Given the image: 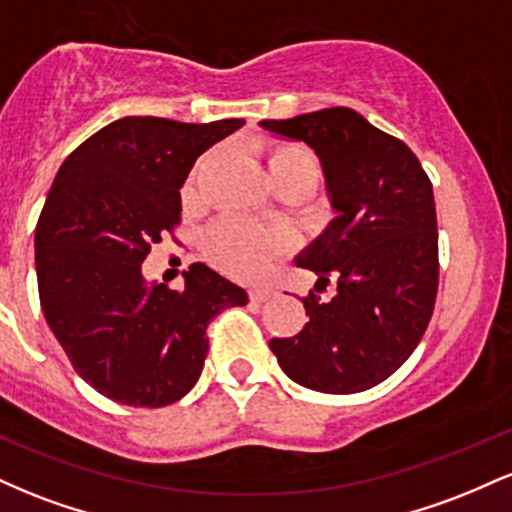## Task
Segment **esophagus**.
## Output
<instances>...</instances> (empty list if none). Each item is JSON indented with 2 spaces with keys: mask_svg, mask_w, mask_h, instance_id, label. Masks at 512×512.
Segmentation results:
<instances>
[{
  "mask_svg": "<svg viewBox=\"0 0 512 512\" xmlns=\"http://www.w3.org/2000/svg\"><path fill=\"white\" fill-rule=\"evenodd\" d=\"M274 289H269V286H255V289H250V298L255 303H264V301H269V298L274 296Z\"/></svg>",
  "mask_w": 512,
  "mask_h": 512,
  "instance_id": "34e87169",
  "label": "esophagus"
}]
</instances>
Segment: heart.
Segmentation results:
<instances>
[{
    "label": "heart",
    "instance_id": "b5f03b06",
    "mask_svg": "<svg viewBox=\"0 0 512 512\" xmlns=\"http://www.w3.org/2000/svg\"><path fill=\"white\" fill-rule=\"evenodd\" d=\"M267 170L272 182L286 180L291 175H313L317 178V161L303 146H276L267 154ZM286 243L284 231L257 228L240 219H223L207 236L209 255L216 264L240 276H252L264 267L274 250Z\"/></svg>",
    "mask_w": 512,
    "mask_h": 512
}]
</instances>
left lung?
I'll list each match as a JSON object with an SVG mask.
<instances>
[{
	"label": "left lung",
	"instance_id": "8db88e82",
	"mask_svg": "<svg viewBox=\"0 0 512 512\" xmlns=\"http://www.w3.org/2000/svg\"><path fill=\"white\" fill-rule=\"evenodd\" d=\"M260 129L303 142L320 158L334 219L296 255L337 281L330 303L310 291L296 337L272 339L293 383L354 395L390 378L424 337L438 293L433 187L411 149L351 108H322ZM315 284V289H317Z\"/></svg>",
	"mask_w": 512,
	"mask_h": 512
}]
</instances>
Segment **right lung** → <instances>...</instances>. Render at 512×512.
<instances>
[{"mask_svg": "<svg viewBox=\"0 0 512 512\" xmlns=\"http://www.w3.org/2000/svg\"><path fill=\"white\" fill-rule=\"evenodd\" d=\"M245 125L120 117L64 158L35 226L48 327L81 378L129 407H166L202 375L211 317L248 291L192 264L185 289L146 281L142 264L180 221V187L209 146Z\"/></svg>", "mask_w": 512, "mask_h": 512, "instance_id": "1", "label": "right lung"}]
</instances>
